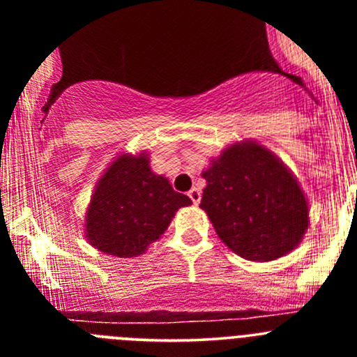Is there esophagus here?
Instances as JSON below:
<instances>
[{"instance_id":"34e87169","label":"esophagus","mask_w":357,"mask_h":357,"mask_svg":"<svg viewBox=\"0 0 357 357\" xmlns=\"http://www.w3.org/2000/svg\"><path fill=\"white\" fill-rule=\"evenodd\" d=\"M189 198H191V202H193L195 206H198V204H200V198H202V195H200V191H198L197 188H193L191 189V191H189Z\"/></svg>"}]
</instances>
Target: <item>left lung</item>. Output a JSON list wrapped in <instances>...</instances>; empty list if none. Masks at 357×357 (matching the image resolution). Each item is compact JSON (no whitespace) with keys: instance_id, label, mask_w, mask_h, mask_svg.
Listing matches in <instances>:
<instances>
[{"instance_id":"1","label":"left lung","mask_w":357,"mask_h":357,"mask_svg":"<svg viewBox=\"0 0 357 357\" xmlns=\"http://www.w3.org/2000/svg\"><path fill=\"white\" fill-rule=\"evenodd\" d=\"M200 207L216 234L248 261H273L302 241L309 225L305 195L284 162L255 141L227 146L202 172Z\"/></svg>"}]
</instances>
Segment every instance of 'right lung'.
Here are the masks:
<instances>
[{
  "label": "right lung",
  "instance_id": "add662e5",
  "mask_svg": "<svg viewBox=\"0 0 357 357\" xmlns=\"http://www.w3.org/2000/svg\"><path fill=\"white\" fill-rule=\"evenodd\" d=\"M191 198L150 168L148 153H123L96 182L85 213V238L103 254L135 257L148 250Z\"/></svg>",
  "mask_w": 357,
  "mask_h": 357
}]
</instances>
